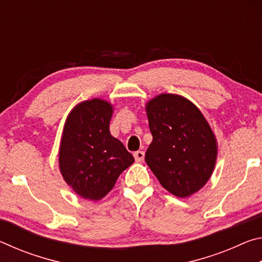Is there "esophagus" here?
<instances>
[{"instance_id": "obj_1", "label": "esophagus", "mask_w": 262, "mask_h": 262, "mask_svg": "<svg viewBox=\"0 0 262 262\" xmlns=\"http://www.w3.org/2000/svg\"><path fill=\"white\" fill-rule=\"evenodd\" d=\"M134 158H135V161L136 162H142L144 159V152L143 151H135L134 152Z\"/></svg>"}]
</instances>
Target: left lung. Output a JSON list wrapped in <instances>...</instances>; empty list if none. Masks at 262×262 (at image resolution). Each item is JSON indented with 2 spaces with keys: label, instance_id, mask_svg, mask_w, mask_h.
<instances>
[{
  "label": "left lung",
  "instance_id": "obj_1",
  "mask_svg": "<svg viewBox=\"0 0 262 262\" xmlns=\"http://www.w3.org/2000/svg\"><path fill=\"white\" fill-rule=\"evenodd\" d=\"M152 142L145 162L164 188L187 198L206 185L214 171L217 143L211 128L194 104L163 94L147 104Z\"/></svg>",
  "mask_w": 262,
  "mask_h": 262
}]
</instances>
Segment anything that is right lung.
Listing matches in <instances>:
<instances>
[{
  "label": "right lung",
  "instance_id": "right-lung-1",
  "mask_svg": "<svg viewBox=\"0 0 262 262\" xmlns=\"http://www.w3.org/2000/svg\"><path fill=\"white\" fill-rule=\"evenodd\" d=\"M113 108L101 99L78 104L66 121L59 164L70 187L88 200H100L134 157L110 134Z\"/></svg>",
  "mask_w": 262,
  "mask_h": 262
}]
</instances>
